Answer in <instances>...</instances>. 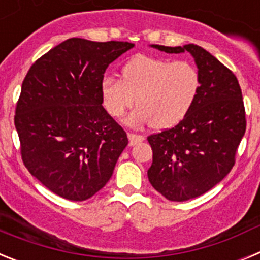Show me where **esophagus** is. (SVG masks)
<instances>
[{"label": "esophagus", "instance_id": "obj_1", "mask_svg": "<svg viewBox=\"0 0 260 260\" xmlns=\"http://www.w3.org/2000/svg\"><path fill=\"white\" fill-rule=\"evenodd\" d=\"M127 137H128V144H130V146H135V144H138L139 142H142L144 139L142 135L134 134V133H128Z\"/></svg>", "mask_w": 260, "mask_h": 260}]
</instances>
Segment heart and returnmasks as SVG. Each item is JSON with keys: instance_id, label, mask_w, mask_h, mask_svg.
Returning <instances> with one entry per match:
<instances>
[{"instance_id": "b5f03b06", "label": "heart", "mask_w": 260, "mask_h": 260, "mask_svg": "<svg viewBox=\"0 0 260 260\" xmlns=\"http://www.w3.org/2000/svg\"><path fill=\"white\" fill-rule=\"evenodd\" d=\"M199 70L187 61L137 56L121 69V79L102 80V100L108 113L119 118L137 104L130 125L150 123L156 130L172 127L185 118L201 92Z\"/></svg>"}]
</instances>
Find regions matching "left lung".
I'll return each instance as SVG.
<instances>
[{
    "mask_svg": "<svg viewBox=\"0 0 260 260\" xmlns=\"http://www.w3.org/2000/svg\"><path fill=\"white\" fill-rule=\"evenodd\" d=\"M152 47L191 53L201 74V92L189 114L147 138L152 148L151 185L169 201L185 202L212 189L233 168L246 130L242 92L236 75L203 48Z\"/></svg>",
    "mask_w": 260,
    "mask_h": 260,
    "instance_id": "1",
    "label": "left lung"
}]
</instances>
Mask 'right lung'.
I'll list each match as a JSON object with an SVG mask.
<instances>
[{
  "mask_svg": "<svg viewBox=\"0 0 260 260\" xmlns=\"http://www.w3.org/2000/svg\"><path fill=\"white\" fill-rule=\"evenodd\" d=\"M127 41L68 39L36 59L23 80L14 123L32 176L54 194L82 202L102 190L128 139L103 107L109 63Z\"/></svg>",
  "mask_w": 260,
  "mask_h": 260,
  "instance_id": "obj_1",
  "label": "right lung"
}]
</instances>
